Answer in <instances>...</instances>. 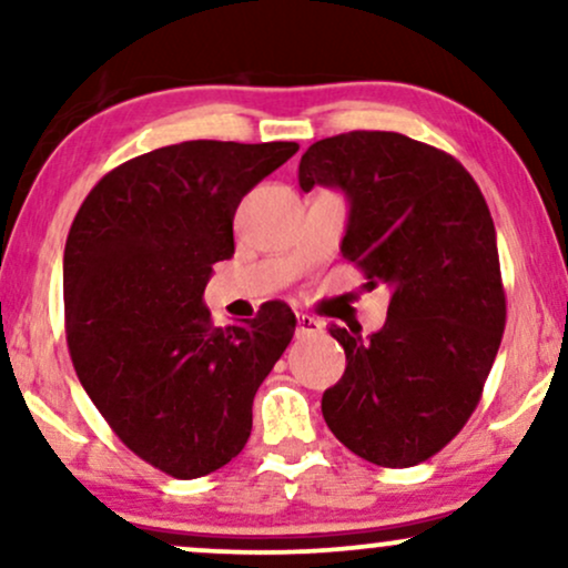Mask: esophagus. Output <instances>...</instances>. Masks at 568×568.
Instances as JSON below:
<instances>
[{
    "instance_id": "1",
    "label": "esophagus",
    "mask_w": 568,
    "mask_h": 568,
    "mask_svg": "<svg viewBox=\"0 0 568 568\" xmlns=\"http://www.w3.org/2000/svg\"><path fill=\"white\" fill-rule=\"evenodd\" d=\"M323 331V323L312 315H296V336H315Z\"/></svg>"
}]
</instances>
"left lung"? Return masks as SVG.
Listing matches in <instances>:
<instances>
[{
	"label": "left lung",
	"instance_id": "left-lung-1",
	"mask_svg": "<svg viewBox=\"0 0 568 568\" xmlns=\"http://www.w3.org/2000/svg\"><path fill=\"white\" fill-rule=\"evenodd\" d=\"M298 184L349 200L342 253L366 288L393 291L376 334L331 325L347 355L325 425L379 467H414L452 443L484 395L505 334L497 232L459 160L387 130L312 143Z\"/></svg>",
	"mask_w": 568,
	"mask_h": 568
}]
</instances>
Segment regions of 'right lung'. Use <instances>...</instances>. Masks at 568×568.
<instances>
[{"mask_svg":"<svg viewBox=\"0 0 568 568\" xmlns=\"http://www.w3.org/2000/svg\"><path fill=\"white\" fill-rule=\"evenodd\" d=\"M298 152L293 141H184L109 171L63 251L69 355L84 393L135 456L173 478L245 448L253 397L296 331L288 304L216 328L202 304L232 258L240 200Z\"/></svg>","mask_w":568,"mask_h":568,"instance_id":"1","label":"right lung"}]
</instances>
